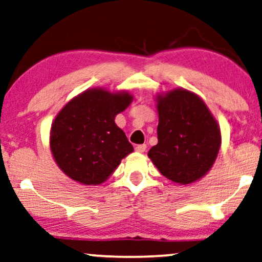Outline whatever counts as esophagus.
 Returning a JSON list of instances; mask_svg holds the SVG:
<instances>
[{"mask_svg": "<svg viewBox=\"0 0 262 262\" xmlns=\"http://www.w3.org/2000/svg\"><path fill=\"white\" fill-rule=\"evenodd\" d=\"M145 149H147V145L145 144H138L135 147V150L137 152H144Z\"/></svg>", "mask_w": 262, "mask_h": 262, "instance_id": "1", "label": "esophagus"}]
</instances>
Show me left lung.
<instances>
[{
	"label": "left lung",
	"mask_w": 262,
	"mask_h": 262,
	"mask_svg": "<svg viewBox=\"0 0 262 262\" xmlns=\"http://www.w3.org/2000/svg\"><path fill=\"white\" fill-rule=\"evenodd\" d=\"M158 112V144L148 156L169 181H198L219 152L222 136L215 119L198 95L184 89L159 96Z\"/></svg>",
	"instance_id": "8db88e82"
}]
</instances>
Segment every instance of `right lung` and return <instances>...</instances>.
I'll return each mask as SVG.
<instances>
[{
  "instance_id": "add662e5",
  "label": "right lung",
  "mask_w": 262,
  "mask_h": 262,
  "mask_svg": "<svg viewBox=\"0 0 262 262\" xmlns=\"http://www.w3.org/2000/svg\"><path fill=\"white\" fill-rule=\"evenodd\" d=\"M131 101L127 93L91 89L60 111L50 131V149L64 174L86 185L101 184L134 151L114 123Z\"/></svg>"
}]
</instances>
